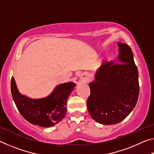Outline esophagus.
I'll list each match as a JSON object with an SVG mask.
<instances>
[{
	"label": "esophagus",
	"mask_w": 154,
	"mask_h": 154,
	"mask_svg": "<svg viewBox=\"0 0 154 154\" xmlns=\"http://www.w3.org/2000/svg\"><path fill=\"white\" fill-rule=\"evenodd\" d=\"M81 79H82V81L83 82H89L90 80V75L89 72H83V73H82V75H81Z\"/></svg>",
	"instance_id": "obj_1"
}]
</instances>
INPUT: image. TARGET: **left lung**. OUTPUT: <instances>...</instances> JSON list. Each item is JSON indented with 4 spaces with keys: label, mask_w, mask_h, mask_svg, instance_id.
<instances>
[{
    "label": "left lung",
    "mask_w": 154,
    "mask_h": 154,
    "mask_svg": "<svg viewBox=\"0 0 154 154\" xmlns=\"http://www.w3.org/2000/svg\"><path fill=\"white\" fill-rule=\"evenodd\" d=\"M118 47L117 63L104 62L96 72L94 81L89 84L88 111L96 122L102 124H116L124 120L139 98V72L132 49L120 42Z\"/></svg>",
    "instance_id": "left-lung-1"
}]
</instances>
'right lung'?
I'll list each match as a JSON object with an SVG mask.
<instances>
[{"mask_svg":"<svg viewBox=\"0 0 154 154\" xmlns=\"http://www.w3.org/2000/svg\"><path fill=\"white\" fill-rule=\"evenodd\" d=\"M75 87L73 82L62 83L46 98L32 99L21 94L13 77L11 82L12 97L20 114L30 123L41 127L54 126L64 118L68 98Z\"/></svg>","mask_w":154,"mask_h":154,"instance_id":"obj_1","label":"right lung"}]
</instances>
